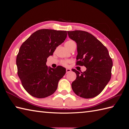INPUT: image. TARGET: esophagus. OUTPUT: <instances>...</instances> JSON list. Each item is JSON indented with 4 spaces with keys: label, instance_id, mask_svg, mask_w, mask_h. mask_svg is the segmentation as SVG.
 Returning a JSON list of instances; mask_svg holds the SVG:
<instances>
[{
    "label": "esophagus",
    "instance_id": "1",
    "mask_svg": "<svg viewBox=\"0 0 129 129\" xmlns=\"http://www.w3.org/2000/svg\"><path fill=\"white\" fill-rule=\"evenodd\" d=\"M71 71H72V70L71 69H69V68H67V69H66V73H68L69 72H71Z\"/></svg>",
    "mask_w": 129,
    "mask_h": 129
}]
</instances>
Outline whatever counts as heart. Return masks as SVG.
<instances>
[{
  "instance_id": "b5f03b06",
  "label": "heart",
  "mask_w": 129,
  "mask_h": 129,
  "mask_svg": "<svg viewBox=\"0 0 129 129\" xmlns=\"http://www.w3.org/2000/svg\"><path fill=\"white\" fill-rule=\"evenodd\" d=\"M74 42H74L73 40H68L65 43V46H66V47L68 48L70 46H71L72 44H73V43H74ZM67 63H68L67 61H63L62 62V65H63V66H66L67 64Z\"/></svg>"
}]
</instances>
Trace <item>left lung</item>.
I'll return each mask as SVG.
<instances>
[{
    "label": "left lung",
    "instance_id": "left-lung-1",
    "mask_svg": "<svg viewBox=\"0 0 129 129\" xmlns=\"http://www.w3.org/2000/svg\"><path fill=\"white\" fill-rule=\"evenodd\" d=\"M67 33L77 44V64L87 68L81 73L73 69L76 79L72 83V89L80 97L93 98L102 91L110 80L112 59L107 48L91 34L79 30Z\"/></svg>",
    "mask_w": 129,
    "mask_h": 129
}]
</instances>
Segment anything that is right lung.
Here are the masks:
<instances>
[{
  "label": "right lung",
  "mask_w": 129,
  "mask_h": 129,
  "mask_svg": "<svg viewBox=\"0 0 129 129\" xmlns=\"http://www.w3.org/2000/svg\"><path fill=\"white\" fill-rule=\"evenodd\" d=\"M67 31L38 30L21 45L17 56L18 75L23 87L30 95L45 98L56 91L66 68L46 66L47 58L67 38Z\"/></svg>",
  "instance_id": "right-lung-1"
}]
</instances>
